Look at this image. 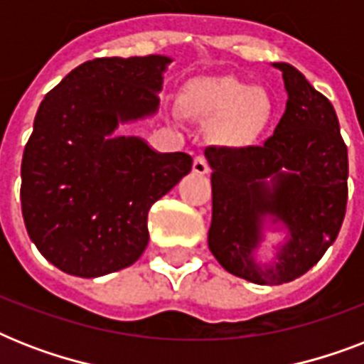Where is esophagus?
I'll use <instances>...</instances> for the list:
<instances>
[{
  "label": "esophagus",
  "mask_w": 364,
  "mask_h": 364,
  "mask_svg": "<svg viewBox=\"0 0 364 364\" xmlns=\"http://www.w3.org/2000/svg\"><path fill=\"white\" fill-rule=\"evenodd\" d=\"M193 171L196 176H208L210 173V164L204 156H196L193 162Z\"/></svg>",
  "instance_id": "1"
}]
</instances>
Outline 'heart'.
<instances>
[{
	"label": "heart",
	"mask_w": 364,
	"mask_h": 364,
	"mask_svg": "<svg viewBox=\"0 0 364 364\" xmlns=\"http://www.w3.org/2000/svg\"><path fill=\"white\" fill-rule=\"evenodd\" d=\"M188 115L213 122V132L228 145H249L268 128L274 113L270 96L234 77H200L181 92Z\"/></svg>",
	"instance_id": "obj_1"
}]
</instances>
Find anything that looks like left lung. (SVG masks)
<instances>
[{
	"instance_id": "1",
	"label": "left lung",
	"mask_w": 364,
	"mask_h": 364,
	"mask_svg": "<svg viewBox=\"0 0 364 364\" xmlns=\"http://www.w3.org/2000/svg\"><path fill=\"white\" fill-rule=\"evenodd\" d=\"M283 73L287 105L259 147H208L213 213L208 245L219 264L259 285H282L310 270L336 240L348 204V147L333 104L296 68ZM268 232L284 240L256 260Z\"/></svg>"
}]
</instances>
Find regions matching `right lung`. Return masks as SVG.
Returning <instances> with one entry per match:
<instances>
[{
	"label": "right lung",
	"instance_id": "1",
	"mask_svg": "<svg viewBox=\"0 0 364 364\" xmlns=\"http://www.w3.org/2000/svg\"><path fill=\"white\" fill-rule=\"evenodd\" d=\"M162 54L85 62L45 96L22 156V217L39 253L65 274L100 277L134 264L151 205L193 168L121 124L159 113Z\"/></svg>",
	"mask_w": 364,
	"mask_h": 364
}]
</instances>
